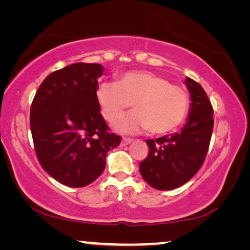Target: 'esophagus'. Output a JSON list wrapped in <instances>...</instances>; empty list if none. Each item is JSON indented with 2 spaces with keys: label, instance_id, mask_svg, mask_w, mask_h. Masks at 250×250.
<instances>
[{
  "label": "esophagus",
  "instance_id": "obj_1",
  "mask_svg": "<svg viewBox=\"0 0 250 250\" xmlns=\"http://www.w3.org/2000/svg\"><path fill=\"white\" fill-rule=\"evenodd\" d=\"M133 141V139H131V138H124V139H122V140H121V143H120V146H128L129 145V143H131V142H132Z\"/></svg>",
  "mask_w": 250,
  "mask_h": 250
}]
</instances>
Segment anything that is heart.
I'll return each mask as SVG.
<instances>
[{
    "label": "heart",
    "instance_id": "obj_1",
    "mask_svg": "<svg viewBox=\"0 0 250 250\" xmlns=\"http://www.w3.org/2000/svg\"><path fill=\"white\" fill-rule=\"evenodd\" d=\"M101 113L110 124L120 119L131 104L135 111L117 128L137 133L147 129L153 134L171 132L183 124L189 110L188 92L177 84L150 71H129L115 83H101L96 90Z\"/></svg>",
    "mask_w": 250,
    "mask_h": 250
}]
</instances>
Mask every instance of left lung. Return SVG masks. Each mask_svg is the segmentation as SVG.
<instances>
[{
    "label": "left lung",
    "instance_id": "1",
    "mask_svg": "<svg viewBox=\"0 0 250 250\" xmlns=\"http://www.w3.org/2000/svg\"><path fill=\"white\" fill-rule=\"evenodd\" d=\"M185 83L192 99L188 122L180 132L146 140L150 151L139 166L143 180L160 191L180 188L196 174L213 132L214 110L205 90L188 77Z\"/></svg>",
    "mask_w": 250,
    "mask_h": 250
}]
</instances>
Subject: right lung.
Returning <instances> with one entry per match:
<instances>
[{"mask_svg":"<svg viewBox=\"0 0 250 250\" xmlns=\"http://www.w3.org/2000/svg\"><path fill=\"white\" fill-rule=\"evenodd\" d=\"M104 67L77 62L49 74L34 97L29 124L42 167L59 183L83 188L101 175L121 142L96 99Z\"/></svg>","mask_w":250,"mask_h":250,"instance_id":"1","label":"right lung"}]
</instances>
